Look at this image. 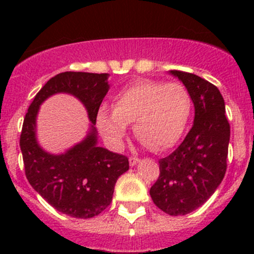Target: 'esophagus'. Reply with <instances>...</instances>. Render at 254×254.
<instances>
[{
    "label": "esophagus",
    "instance_id": "esophagus-1",
    "mask_svg": "<svg viewBox=\"0 0 254 254\" xmlns=\"http://www.w3.org/2000/svg\"><path fill=\"white\" fill-rule=\"evenodd\" d=\"M139 162H140V158L134 157V156H131V157L129 158L130 166H135V165H136V163H139Z\"/></svg>",
    "mask_w": 254,
    "mask_h": 254
}]
</instances>
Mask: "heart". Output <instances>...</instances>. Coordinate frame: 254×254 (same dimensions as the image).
<instances>
[{
  "instance_id": "heart-1",
  "label": "heart",
  "mask_w": 254,
  "mask_h": 254,
  "mask_svg": "<svg viewBox=\"0 0 254 254\" xmlns=\"http://www.w3.org/2000/svg\"><path fill=\"white\" fill-rule=\"evenodd\" d=\"M191 109L190 92L181 82L140 79L115 96L114 109H98L97 127L107 141L120 147L127 125L135 123V135L143 145L161 152L182 139Z\"/></svg>"
}]
</instances>
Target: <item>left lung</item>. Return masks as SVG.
I'll list each match as a JSON object with an SVG mask.
<instances>
[{
	"instance_id": "8db88e82",
	"label": "left lung",
	"mask_w": 254,
	"mask_h": 254,
	"mask_svg": "<svg viewBox=\"0 0 254 254\" xmlns=\"http://www.w3.org/2000/svg\"><path fill=\"white\" fill-rule=\"evenodd\" d=\"M190 92L194 124L183 142L161 158L160 177L151 187L153 203L166 214L194 211L214 194L227 168L230 124L219 88L194 73L171 71Z\"/></svg>"
}]
</instances>
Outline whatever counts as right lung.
I'll use <instances>...</instances> for the list:
<instances>
[{
	"mask_svg": "<svg viewBox=\"0 0 254 254\" xmlns=\"http://www.w3.org/2000/svg\"><path fill=\"white\" fill-rule=\"evenodd\" d=\"M108 73L61 72L43 86L28 108L19 146L25 177L58 211L76 219L101 214L112 203L118 178L129 170L127 156L97 145V112L109 89ZM55 93L75 95L86 107L92 125L86 139L61 155H51L36 141L40 104Z\"/></svg>",
	"mask_w": 254,
	"mask_h": 254,
	"instance_id": "1",
	"label": "right lung"
}]
</instances>
